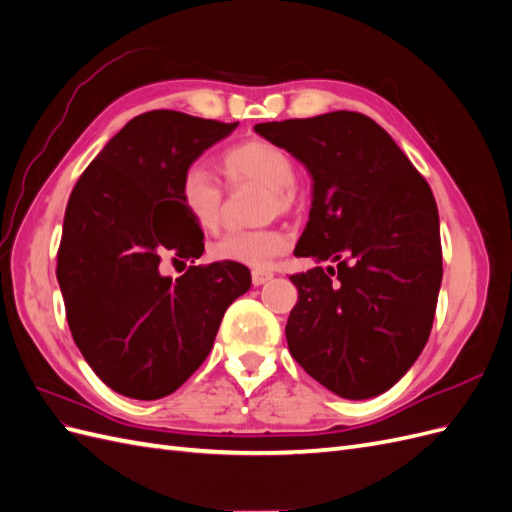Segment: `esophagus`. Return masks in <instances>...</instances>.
Wrapping results in <instances>:
<instances>
[{
    "label": "esophagus",
    "instance_id": "esophagus-1",
    "mask_svg": "<svg viewBox=\"0 0 512 512\" xmlns=\"http://www.w3.org/2000/svg\"><path fill=\"white\" fill-rule=\"evenodd\" d=\"M271 277H273L271 271H252V284L262 286V284H267Z\"/></svg>",
    "mask_w": 512,
    "mask_h": 512
}]
</instances>
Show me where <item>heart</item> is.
<instances>
[{
  "label": "heart",
  "instance_id": "b5f03b06",
  "mask_svg": "<svg viewBox=\"0 0 512 512\" xmlns=\"http://www.w3.org/2000/svg\"><path fill=\"white\" fill-rule=\"evenodd\" d=\"M222 166L230 185L245 181L267 185V211L286 213L294 205V179L297 168L288 153L269 141H245L230 147L222 156ZM179 200L192 222L207 232L222 222L224 185L203 164H190L179 181ZM288 250L286 232L277 228L232 230L211 245L215 260L237 262V265L265 269Z\"/></svg>",
  "mask_w": 512,
  "mask_h": 512
}]
</instances>
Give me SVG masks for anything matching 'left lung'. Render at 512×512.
<instances>
[{
  "mask_svg": "<svg viewBox=\"0 0 512 512\" xmlns=\"http://www.w3.org/2000/svg\"><path fill=\"white\" fill-rule=\"evenodd\" d=\"M256 134L314 179L294 256L337 260L290 275L299 301L286 322L292 359L339 397L384 393L423 352L442 284L436 198L374 119L333 111L269 121Z\"/></svg>",
  "mask_w": 512,
  "mask_h": 512,
  "instance_id": "left-lung-1",
  "label": "left lung"
}]
</instances>
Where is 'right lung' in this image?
<instances>
[{"mask_svg":"<svg viewBox=\"0 0 512 512\" xmlns=\"http://www.w3.org/2000/svg\"><path fill=\"white\" fill-rule=\"evenodd\" d=\"M239 126L179 111L130 119L70 194L57 252L68 327L96 376L132 399L175 393L203 365L228 305L250 290L237 262L192 265L200 230L179 200V181L200 153Z\"/></svg>","mask_w":512,"mask_h":512,"instance_id":"obj_1","label":"right lung"}]
</instances>
